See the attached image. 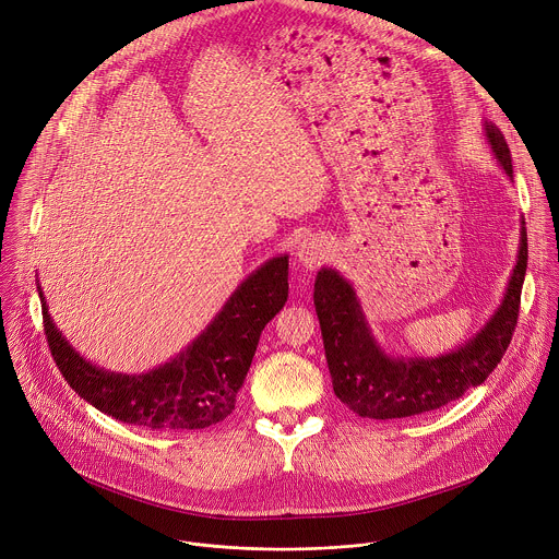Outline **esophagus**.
Returning <instances> with one entry per match:
<instances>
[{
  "label": "esophagus",
  "instance_id": "obj_1",
  "mask_svg": "<svg viewBox=\"0 0 559 559\" xmlns=\"http://www.w3.org/2000/svg\"><path fill=\"white\" fill-rule=\"evenodd\" d=\"M330 246L323 236H307L298 243L296 248V259L307 267V270H316L328 259Z\"/></svg>",
  "mask_w": 559,
  "mask_h": 559
}]
</instances>
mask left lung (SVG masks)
<instances>
[{
    "mask_svg": "<svg viewBox=\"0 0 559 559\" xmlns=\"http://www.w3.org/2000/svg\"><path fill=\"white\" fill-rule=\"evenodd\" d=\"M483 130L498 166L513 181L511 152L502 132L491 121H485ZM526 261V227L520 218L518 259L498 309L471 338L438 356L386 352L367 321L354 285L334 267L318 270L313 305L338 401L360 418H412L440 409L471 386L483 384L515 332Z\"/></svg>",
    "mask_w": 559,
    "mask_h": 559,
    "instance_id": "1",
    "label": "left lung"
}]
</instances>
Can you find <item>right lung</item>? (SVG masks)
<instances>
[{"instance_id":"right-lung-1","label":"right lung","mask_w":559,"mask_h":559,"mask_svg":"<svg viewBox=\"0 0 559 559\" xmlns=\"http://www.w3.org/2000/svg\"><path fill=\"white\" fill-rule=\"evenodd\" d=\"M287 254L265 261L231 292L188 347L141 373L110 371L84 358L55 325L39 281L37 292L52 358L86 403L150 431H199L234 412L261 332L287 302Z\"/></svg>"}]
</instances>
